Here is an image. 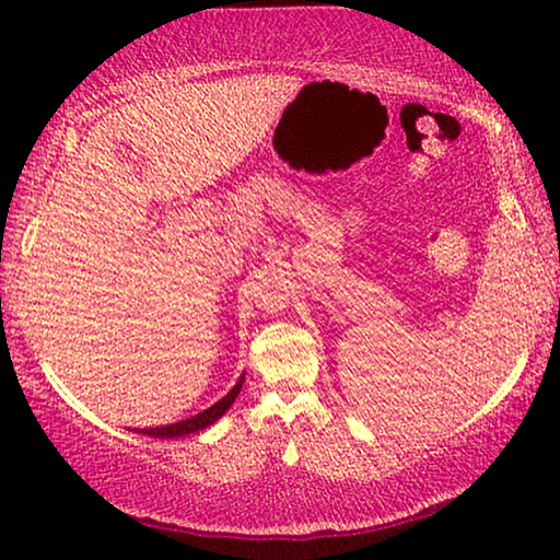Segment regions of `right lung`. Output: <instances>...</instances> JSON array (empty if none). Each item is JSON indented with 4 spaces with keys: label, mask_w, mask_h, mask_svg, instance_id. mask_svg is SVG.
<instances>
[{
    "label": "right lung",
    "mask_w": 560,
    "mask_h": 560,
    "mask_svg": "<svg viewBox=\"0 0 560 560\" xmlns=\"http://www.w3.org/2000/svg\"><path fill=\"white\" fill-rule=\"evenodd\" d=\"M242 382H244V374L240 377V382L229 389V393L221 397L219 402H213L211 408H206L198 412V416H190L186 420H178V423H171V425H160V428H137L135 433H142V435H152V439H180V435H190V433H198L203 431V428H209L217 423V420L224 416V412L232 408V402L236 400V395H240L242 389Z\"/></svg>",
    "instance_id": "obj_1"
}]
</instances>
